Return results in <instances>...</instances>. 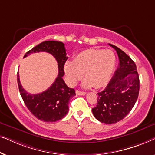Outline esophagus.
Segmentation results:
<instances>
[{
  "instance_id": "1",
  "label": "esophagus",
  "mask_w": 155,
  "mask_h": 155,
  "mask_svg": "<svg viewBox=\"0 0 155 155\" xmlns=\"http://www.w3.org/2000/svg\"><path fill=\"white\" fill-rule=\"evenodd\" d=\"M76 94H77L78 95H85L86 94V92H82V91H80L77 90L75 91Z\"/></svg>"
}]
</instances>
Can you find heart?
Returning a JSON list of instances; mask_svg holds the SVG:
<instances>
[{
	"label": "heart",
	"mask_w": 155,
	"mask_h": 155,
	"mask_svg": "<svg viewBox=\"0 0 155 155\" xmlns=\"http://www.w3.org/2000/svg\"><path fill=\"white\" fill-rule=\"evenodd\" d=\"M115 64L116 58L112 51L87 49L76 55L73 62L65 63L64 70L71 84L77 83L84 73L87 79L82 84L83 87L100 88L111 79Z\"/></svg>",
	"instance_id": "1"
}]
</instances>
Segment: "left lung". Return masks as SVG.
<instances>
[{
    "instance_id": "8db88e82",
    "label": "left lung",
    "mask_w": 155,
    "mask_h": 155,
    "mask_svg": "<svg viewBox=\"0 0 155 155\" xmlns=\"http://www.w3.org/2000/svg\"><path fill=\"white\" fill-rule=\"evenodd\" d=\"M119 64L107 87L98 94L96 107L92 109L94 117L106 124H116L126 117L136 102L139 94L140 80L134 61L117 46Z\"/></svg>"
}]
</instances>
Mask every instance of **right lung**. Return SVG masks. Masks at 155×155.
I'll return each instance as SVG.
<instances>
[{"mask_svg":"<svg viewBox=\"0 0 155 155\" xmlns=\"http://www.w3.org/2000/svg\"><path fill=\"white\" fill-rule=\"evenodd\" d=\"M43 51L51 54L58 63V73L55 82L43 92L29 94L22 88L18 72V87L25 105L36 118L44 122H56L68 114L69 100L75 95V90L69 88L63 79V68L68 59L65 44L61 41H43L27 51L24 58L33 53Z\"/></svg>","mask_w":155,"mask_h":155,"instance_id":"right-lung-1","label":"right lung"}]
</instances>
